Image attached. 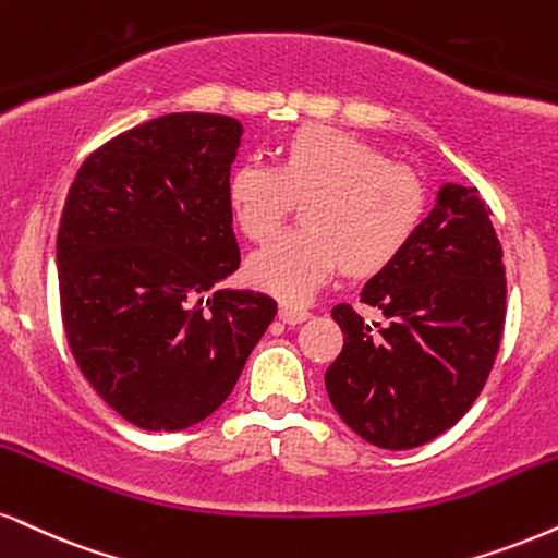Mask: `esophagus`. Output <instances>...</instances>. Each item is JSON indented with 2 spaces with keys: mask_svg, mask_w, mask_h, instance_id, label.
I'll return each mask as SVG.
<instances>
[{
  "mask_svg": "<svg viewBox=\"0 0 558 558\" xmlns=\"http://www.w3.org/2000/svg\"><path fill=\"white\" fill-rule=\"evenodd\" d=\"M311 318V313L305 311V307H298V305H279V320H284L287 326H298V323Z\"/></svg>",
  "mask_w": 558,
  "mask_h": 558,
  "instance_id": "esophagus-1",
  "label": "esophagus"
}]
</instances>
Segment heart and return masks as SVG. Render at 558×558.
Segmentation results:
<instances>
[{
    "label": "heart",
    "instance_id": "b5f03b06",
    "mask_svg": "<svg viewBox=\"0 0 558 558\" xmlns=\"http://www.w3.org/2000/svg\"><path fill=\"white\" fill-rule=\"evenodd\" d=\"M225 198L232 222L253 243L271 238L294 202H305V227L271 240L245 266L253 287L284 302L305 300L341 264L356 277L383 271L405 251L426 211V185L414 168L323 123L287 136L277 168L238 162Z\"/></svg>",
    "mask_w": 558,
    "mask_h": 558
}]
</instances>
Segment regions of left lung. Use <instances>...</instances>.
<instances>
[{
  "label": "left lung",
  "instance_id": "1",
  "mask_svg": "<svg viewBox=\"0 0 558 558\" xmlns=\"http://www.w3.org/2000/svg\"><path fill=\"white\" fill-rule=\"evenodd\" d=\"M492 209L476 189L445 183L435 209L393 264L364 284L367 326L352 305L331 315L343 333L326 390L349 429L385 450H411L471 409L494 360L507 281Z\"/></svg>",
  "mask_w": 558,
  "mask_h": 558
}]
</instances>
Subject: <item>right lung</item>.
<instances>
[{
  "instance_id": "obj_1",
  "label": "right lung",
  "mask_w": 558,
  "mask_h": 558,
  "mask_svg": "<svg viewBox=\"0 0 558 558\" xmlns=\"http://www.w3.org/2000/svg\"><path fill=\"white\" fill-rule=\"evenodd\" d=\"M243 126L168 113L82 162L57 235L59 300L80 373L116 414L181 432L215 414L277 315L240 266L225 183Z\"/></svg>"
}]
</instances>
